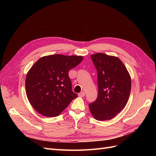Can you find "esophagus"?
<instances>
[{
  "label": "esophagus",
  "mask_w": 156,
  "mask_h": 156,
  "mask_svg": "<svg viewBox=\"0 0 156 156\" xmlns=\"http://www.w3.org/2000/svg\"><path fill=\"white\" fill-rule=\"evenodd\" d=\"M78 96H79V97H84V96H85V93H84V92H80V93L78 94Z\"/></svg>",
  "instance_id": "1"
}]
</instances>
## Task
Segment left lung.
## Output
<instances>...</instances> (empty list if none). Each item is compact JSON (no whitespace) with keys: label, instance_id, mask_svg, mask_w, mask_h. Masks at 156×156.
<instances>
[{"label":"left lung","instance_id":"obj_1","mask_svg":"<svg viewBox=\"0 0 156 156\" xmlns=\"http://www.w3.org/2000/svg\"><path fill=\"white\" fill-rule=\"evenodd\" d=\"M98 72V94L96 100L89 104L94 119L111 120L127 104L131 80L123 62L116 56L103 53L91 55Z\"/></svg>","mask_w":156,"mask_h":156}]
</instances>
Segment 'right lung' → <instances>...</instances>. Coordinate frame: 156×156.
<instances>
[{"label": "right lung", "mask_w": 156, "mask_h": 156, "mask_svg": "<svg viewBox=\"0 0 156 156\" xmlns=\"http://www.w3.org/2000/svg\"><path fill=\"white\" fill-rule=\"evenodd\" d=\"M83 59L82 56L56 54L43 56L32 66L27 74L26 94L37 112L57 116L77 97L72 91L68 72Z\"/></svg>", "instance_id": "obj_1"}]
</instances>
